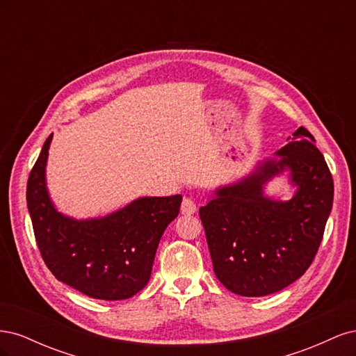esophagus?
Returning a JSON list of instances; mask_svg holds the SVG:
<instances>
[{"label":"esophagus","instance_id":"1","mask_svg":"<svg viewBox=\"0 0 356 356\" xmlns=\"http://www.w3.org/2000/svg\"><path fill=\"white\" fill-rule=\"evenodd\" d=\"M196 209H197L196 203L188 197H184V200H182V203H181V212L184 215H191L196 212Z\"/></svg>","mask_w":356,"mask_h":356}]
</instances>
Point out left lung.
Instances as JSON below:
<instances>
[{
	"instance_id": "8db88e82",
	"label": "left lung",
	"mask_w": 356,
	"mask_h": 356,
	"mask_svg": "<svg viewBox=\"0 0 356 356\" xmlns=\"http://www.w3.org/2000/svg\"><path fill=\"white\" fill-rule=\"evenodd\" d=\"M276 156L282 157L266 160L250 177L218 188L199 209L215 276L243 297L277 293L303 276L332 208L331 172L306 127H298ZM284 170L298 186L293 199L264 197L265 182Z\"/></svg>"
}]
</instances>
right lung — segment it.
<instances>
[{
  "instance_id": "right-lung-1",
  "label": "right lung",
  "mask_w": 356,
  "mask_h": 356,
  "mask_svg": "<svg viewBox=\"0 0 356 356\" xmlns=\"http://www.w3.org/2000/svg\"><path fill=\"white\" fill-rule=\"evenodd\" d=\"M51 138L42 145L26 186L42 260L58 281L92 298L134 297L149 281L160 238L178 217L182 196L141 197L102 218H70L53 207L46 187Z\"/></svg>"
}]
</instances>
